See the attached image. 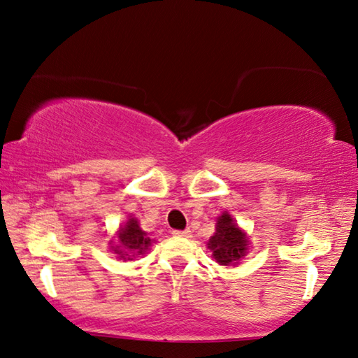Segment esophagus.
Here are the masks:
<instances>
[{
  "instance_id": "esophagus-1",
  "label": "esophagus",
  "mask_w": 358,
  "mask_h": 358,
  "mask_svg": "<svg viewBox=\"0 0 358 358\" xmlns=\"http://www.w3.org/2000/svg\"><path fill=\"white\" fill-rule=\"evenodd\" d=\"M174 236H179V238H190L192 236V231L187 228V230H174L173 231Z\"/></svg>"
}]
</instances>
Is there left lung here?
Wrapping results in <instances>:
<instances>
[{"label": "left lung", "mask_w": 358, "mask_h": 358, "mask_svg": "<svg viewBox=\"0 0 358 358\" xmlns=\"http://www.w3.org/2000/svg\"><path fill=\"white\" fill-rule=\"evenodd\" d=\"M248 244L249 241L245 233L225 210L217 219L215 233L210 236L208 243V249L213 252L215 262L224 266H234L248 254Z\"/></svg>", "instance_id": "8db88e82"}]
</instances>
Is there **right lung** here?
Instances as JSON below:
<instances>
[{
  "label": "right lung",
  "instance_id": "right-lung-1",
  "mask_svg": "<svg viewBox=\"0 0 358 358\" xmlns=\"http://www.w3.org/2000/svg\"><path fill=\"white\" fill-rule=\"evenodd\" d=\"M109 244H113L110 250H114L120 260H133L150 248L152 239L148 236V233L141 230L138 220L131 217L124 227H120L117 233V243L110 241Z\"/></svg>",
  "mask_w": 358,
  "mask_h": 358
}]
</instances>
